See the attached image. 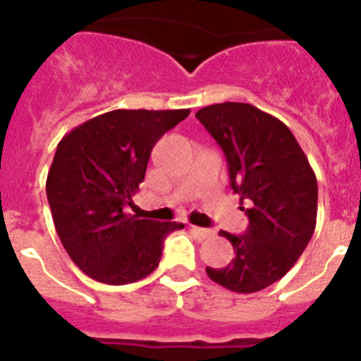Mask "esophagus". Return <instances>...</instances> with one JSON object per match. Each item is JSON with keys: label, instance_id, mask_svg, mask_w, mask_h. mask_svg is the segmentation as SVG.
<instances>
[{"label": "esophagus", "instance_id": "1", "mask_svg": "<svg viewBox=\"0 0 361 361\" xmlns=\"http://www.w3.org/2000/svg\"><path fill=\"white\" fill-rule=\"evenodd\" d=\"M190 229H191V233H193V235L199 238H208L209 235H212V231H209V229L199 228V226H190Z\"/></svg>", "mask_w": 361, "mask_h": 361}]
</instances>
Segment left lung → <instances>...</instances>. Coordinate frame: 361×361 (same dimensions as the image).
I'll list each match as a JSON object with an SVG mask.
<instances>
[{"label":"left lung","instance_id":"left-lung-1","mask_svg":"<svg viewBox=\"0 0 361 361\" xmlns=\"http://www.w3.org/2000/svg\"><path fill=\"white\" fill-rule=\"evenodd\" d=\"M195 117L224 152L250 219L244 235L220 231L235 257L206 273L229 291L257 293L282 279L307 247L317 226V175L291 130L253 104H212Z\"/></svg>","mask_w":361,"mask_h":361}]
</instances>
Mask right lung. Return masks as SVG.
Listing matches in <instances>:
<instances>
[{"label": "right lung", "instance_id": "add662e5", "mask_svg": "<svg viewBox=\"0 0 361 361\" xmlns=\"http://www.w3.org/2000/svg\"><path fill=\"white\" fill-rule=\"evenodd\" d=\"M190 110H111L79 124L57 145L47 197L63 247L97 282L124 286L157 269L178 222L126 212L145 180L155 142Z\"/></svg>", "mask_w": 361, "mask_h": 361}]
</instances>
